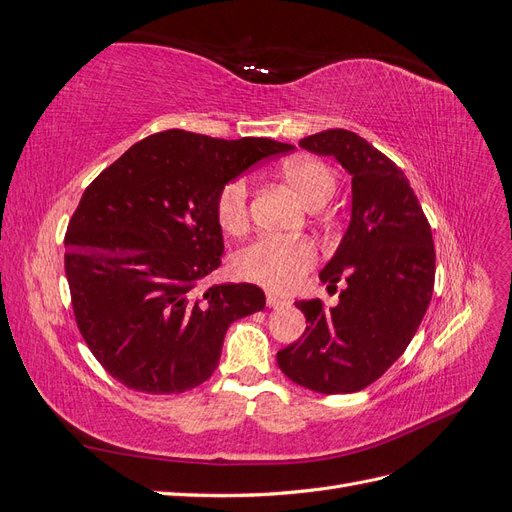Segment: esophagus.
<instances>
[{
	"label": "esophagus",
	"instance_id": "34e87169",
	"mask_svg": "<svg viewBox=\"0 0 512 512\" xmlns=\"http://www.w3.org/2000/svg\"><path fill=\"white\" fill-rule=\"evenodd\" d=\"M267 305H269V307H273V309H280V307H284V305H290V299H286V297H277V294L269 292V294H267Z\"/></svg>",
	"mask_w": 512,
	"mask_h": 512
}]
</instances>
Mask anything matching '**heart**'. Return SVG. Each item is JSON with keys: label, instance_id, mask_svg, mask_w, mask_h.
<instances>
[{"label": "heart", "instance_id": "b5f03b06", "mask_svg": "<svg viewBox=\"0 0 512 512\" xmlns=\"http://www.w3.org/2000/svg\"><path fill=\"white\" fill-rule=\"evenodd\" d=\"M282 177L309 209L322 207L337 188L333 170L324 162L307 156L286 160L282 164ZM215 213H218L222 230L228 235H241L247 230V226H250V207H247L245 179H235L224 185ZM316 260L318 252L309 241L260 237L237 254L235 271L243 280L290 292L301 286L309 269L316 265Z\"/></svg>", "mask_w": 512, "mask_h": 512}]
</instances>
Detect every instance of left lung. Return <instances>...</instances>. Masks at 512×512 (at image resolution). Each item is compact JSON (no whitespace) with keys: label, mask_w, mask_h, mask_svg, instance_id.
<instances>
[{"label":"left lung","mask_w":512,"mask_h":512,"mask_svg":"<svg viewBox=\"0 0 512 512\" xmlns=\"http://www.w3.org/2000/svg\"><path fill=\"white\" fill-rule=\"evenodd\" d=\"M299 145L333 156L352 177L346 235L320 271L346 288L335 307L297 301L307 318L301 339L277 352V365L305 389L337 395L365 389L389 369L421 324L433 292L431 228L404 170L350 130H324Z\"/></svg>","instance_id":"8db88e82"}]
</instances>
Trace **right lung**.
I'll list each match as a JSON object with an SVG mask.
<instances>
[{"label": "right lung", "instance_id": "right-lung-1", "mask_svg": "<svg viewBox=\"0 0 512 512\" xmlns=\"http://www.w3.org/2000/svg\"><path fill=\"white\" fill-rule=\"evenodd\" d=\"M294 147L151 134L91 181L66 232V277L79 331L128 389L170 395L211 378L235 320L260 312L254 284L196 292L224 252L218 196L247 168Z\"/></svg>", "mask_w": 512, "mask_h": 512}]
</instances>
